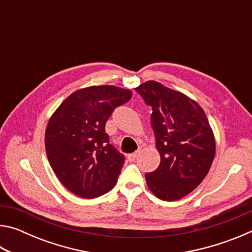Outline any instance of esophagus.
Here are the masks:
<instances>
[{"label": "esophagus", "mask_w": 252, "mask_h": 252, "mask_svg": "<svg viewBox=\"0 0 252 252\" xmlns=\"http://www.w3.org/2000/svg\"><path fill=\"white\" fill-rule=\"evenodd\" d=\"M138 155H139V151H136L134 153H131V155L127 156V159H129L130 161H133V160H135V158L138 157Z\"/></svg>", "instance_id": "1"}]
</instances>
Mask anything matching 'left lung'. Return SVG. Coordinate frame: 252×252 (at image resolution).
I'll return each mask as SVG.
<instances>
[{"label": "left lung", "mask_w": 252, "mask_h": 252, "mask_svg": "<svg viewBox=\"0 0 252 252\" xmlns=\"http://www.w3.org/2000/svg\"><path fill=\"white\" fill-rule=\"evenodd\" d=\"M152 108L151 126L160 164L146 174L157 198L176 201L197 188L209 172L216 155L215 134L203 109L183 93L147 81L135 88Z\"/></svg>", "instance_id": "obj_1"}]
</instances>
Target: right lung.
Returning a JSON list of instances; mask_svg holds the SVG:
<instances>
[{
    "mask_svg": "<svg viewBox=\"0 0 252 252\" xmlns=\"http://www.w3.org/2000/svg\"><path fill=\"white\" fill-rule=\"evenodd\" d=\"M132 92L116 85L74 91L51 116L46 156L60 182L78 197L94 199L116 186L125 157L110 144L105 123Z\"/></svg>",
    "mask_w": 252,
    "mask_h": 252,
    "instance_id": "right-lung-1",
    "label": "right lung"
}]
</instances>
